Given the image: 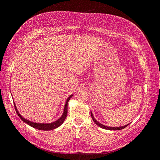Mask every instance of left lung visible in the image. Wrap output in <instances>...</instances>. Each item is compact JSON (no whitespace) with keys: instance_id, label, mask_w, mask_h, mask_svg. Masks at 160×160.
I'll list each match as a JSON object with an SVG mask.
<instances>
[{"instance_id":"left-lung-1","label":"left lung","mask_w":160,"mask_h":160,"mask_svg":"<svg viewBox=\"0 0 160 160\" xmlns=\"http://www.w3.org/2000/svg\"><path fill=\"white\" fill-rule=\"evenodd\" d=\"M91 118H92V119L93 120V122L96 123L97 125H98L99 127L103 128V129H108V130H120V129H124L125 128H126L128 125H129V123L125 125H123V126H122V127H108V126H106V125H104L103 124H101L100 123H99L98 121H97L93 115V113H92V111H91Z\"/></svg>"}]
</instances>
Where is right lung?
<instances>
[{
    "label": "right lung",
    "mask_w": 160,
    "mask_h": 160,
    "mask_svg": "<svg viewBox=\"0 0 160 160\" xmlns=\"http://www.w3.org/2000/svg\"><path fill=\"white\" fill-rule=\"evenodd\" d=\"M72 94L69 97H68V98H67V99L66 100L63 113H62V115L61 116V118L58 119L57 121H55V122H52V123H41L32 122H31V121H29V120L24 118L22 116L20 113H19L16 107V105L14 103V108H15L16 112L18 114V117L20 118L21 119V120L23 121L24 122L27 123L28 125H29L30 126L35 128L37 129L43 130V131H49V130H52V129H55L57 128L58 127H59L60 125H61L62 124V123L64 122V121L66 119L67 115V104H68L69 101L72 98Z\"/></svg>",
    "instance_id": "obj_1"
}]
</instances>
